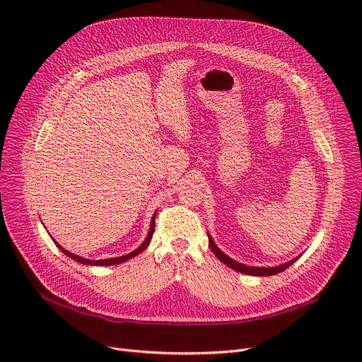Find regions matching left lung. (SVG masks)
Here are the masks:
<instances>
[{"label": "left lung", "mask_w": 362, "mask_h": 362, "mask_svg": "<svg viewBox=\"0 0 362 362\" xmlns=\"http://www.w3.org/2000/svg\"><path fill=\"white\" fill-rule=\"evenodd\" d=\"M206 235H208V245H210V248H211V251L214 252V255H216L223 264L229 265L230 269H233V270H236V272H239V273H243V274H250V276H273V274H277V273H280V272H283V270H286L288 267H291V265L300 257V255H298V257H295L293 259H291V261H288V262L274 265V267H254V265L242 264V262H239V261L230 258L229 255H226V254L218 248V246L216 245L213 236H211L210 233H206Z\"/></svg>", "instance_id": "left-lung-1"}]
</instances>
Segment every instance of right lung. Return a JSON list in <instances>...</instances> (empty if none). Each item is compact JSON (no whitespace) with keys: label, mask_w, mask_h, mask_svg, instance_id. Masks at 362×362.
Here are the masks:
<instances>
[{"label":"right lung","mask_w":362,"mask_h":362,"mask_svg":"<svg viewBox=\"0 0 362 362\" xmlns=\"http://www.w3.org/2000/svg\"><path fill=\"white\" fill-rule=\"evenodd\" d=\"M156 214H157V211L154 213V216H152V218H151V224H149V230H148V235H146V238L144 239V242L138 246V248L135 250V251H132V252H129V254H126V255H122V257H114V258H105V259H86V258H82V257H79V255H74V254H71V252H69L67 250H64L63 246L59 243V242H55L52 238V240H54V243L59 246V250L64 254V255H67L69 258H71V259H74L76 262H79V264H83V265H116V264H122V262H124V261H127V259H130V258H133V257H136V255H139L142 251H145L146 250V246L149 245V242H151V239H152V235H154V227H156Z\"/></svg>","instance_id":"1"}]
</instances>
